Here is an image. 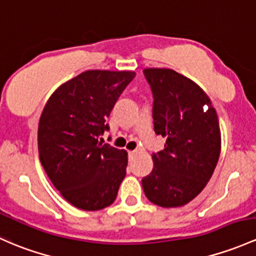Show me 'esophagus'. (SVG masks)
<instances>
[{
	"mask_svg": "<svg viewBox=\"0 0 256 256\" xmlns=\"http://www.w3.org/2000/svg\"><path fill=\"white\" fill-rule=\"evenodd\" d=\"M135 156H136L135 150H130V152H128V158H130V160H132V158L135 157Z\"/></svg>",
	"mask_w": 256,
	"mask_h": 256,
	"instance_id": "obj_1",
	"label": "esophagus"
}]
</instances>
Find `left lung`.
Returning <instances> with one entry per match:
<instances>
[{
  "mask_svg": "<svg viewBox=\"0 0 256 256\" xmlns=\"http://www.w3.org/2000/svg\"><path fill=\"white\" fill-rule=\"evenodd\" d=\"M144 71L154 98V132L166 144L152 153L153 170L142 188L154 205L184 206L202 192L218 162V116L205 90L184 74L156 67Z\"/></svg>",
  "mask_w": 256,
  "mask_h": 256,
  "instance_id": "obj_1",
  "label": "left lung"
}]
</instances>
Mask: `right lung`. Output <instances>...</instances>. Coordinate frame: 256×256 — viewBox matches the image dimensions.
Here are the masks:
<instances>
[{"label": "right lung", "mask_w": 256, "mask_h": 256, "mask_svg": "<svg viewBox=\"0 0 256 256\" xmlns=\"http://www.w3.org/2000/svg\"><path fill=\"white\" fill-rule=\"evenodd\" d=\"M134 71L88 70L62 83L45 104L38 128L42 168L64 200L98 211L116 198L128 152L102 144L106 120Z\"/></svg>", "instance_id": "obj_1"}]
</instances>
